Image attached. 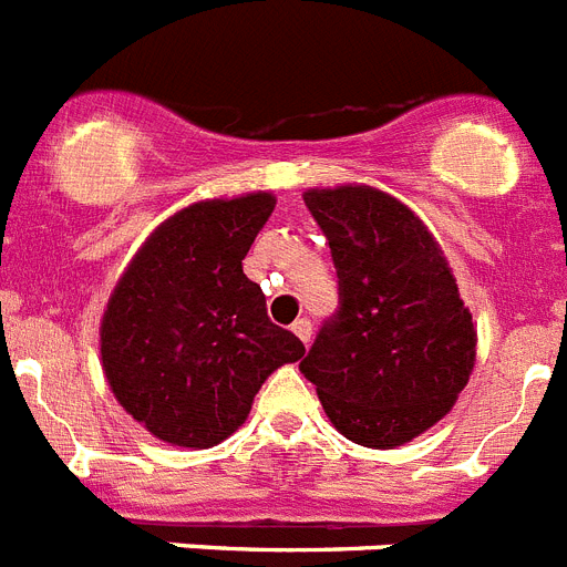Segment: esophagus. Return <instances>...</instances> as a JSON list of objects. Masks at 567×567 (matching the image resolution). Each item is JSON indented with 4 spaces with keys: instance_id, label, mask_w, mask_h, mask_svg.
Returning <instances> with one entry per match:
<instances>
[{
    "instance_id": "esophagus-1",
    "label": "esophagus",
    "mask_w": 567,
    "mask_h": 567,
    "mask_svg": "<svg viewBox=\"0 0 567 567\" xmlns=\"http://www.w3.org/2000/svg\"><path fill=\"white\" fill-rule=\"evenodd\" d=\"M292 332L298 334V338L303 340V343H309V338H312V323H309L307 318H298L292 323Z\"/></svg>"
}]
</instances>
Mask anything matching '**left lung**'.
<instances>
[{
    "instance_id": "obj_1",
    "label": "left lung",
    "mask_w": 567,
    "mask_h": 567,
    "mask_svg": "<svg viewBox=\"0 0 567 567\" xmlns=\"http://www.w3.org/2000/svg\"><path fill=\"white\" fill-rule=\"evenodd\" d=\"M338 309L300 360L343 437L394 449L432 429L474 369V323L443 249L417 215L372 187L309 189Z\"/></svg>"
}]
</instances>
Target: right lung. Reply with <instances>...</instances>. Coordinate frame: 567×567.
Returning <instances> with one entry per match:
<instances>
[{"label":"right lung","instance_id":"obj_1","mask_svg":"<svg viewBox=\"0 0 567 567\" xmlns=\"http://www.w3.org/2000/svg\"><path fill=\"white\" fill-rule=\"evenodd\" d=\"M272 209L269 193L182 209L150 235L110 298L104 374L124 412L158 440L221 443L247 420L260 383L307 352L269 320L240 267Z\"/></svg>","mask_w":567,"mask_h":567}]
</instances>
